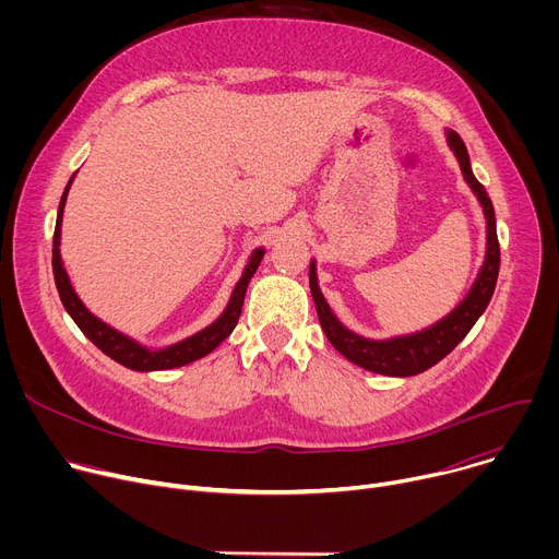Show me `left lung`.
<instances>
[{
    "label": "left lung",
    "mask_w": 559,
    "mask_h": 559,
    "mask_svg": "<svg viewBox=\"0 0 559 559\" xmlns=\"http://www.w3.org/2000/svg\"><path fill=\"white\" fill-rule=\"evenodd\" d=\"M447 139H449L453 154L457 156V164H460V170H462L466 183L471 186L477 201H480V205L485 207V216H487L485 265H483L480 274H477L466 298L449 316H444L442 321L436 323L433 328L418 332V334L397 336V338H389V341L362 338V336L349 332L332 313L325 296L321 294V287H318L313 261L309 265V287H311V296L316 302L318 321H321V328H323L328 341L347 360H352L354 365H358L367 371L405 378V376L423 373L425 369L433 367L447 354H451L455 349V345L471 332V328L475 325L477 318L483 316V311L487 309V305L496 292L498 272H500V243H498V231H496L493 203H491L485 186L477 181L471 173L468 152H466V145L460 139V134L453 130H447Z\"/></svg>",
    "instance_id": "1"
}]
</instances>
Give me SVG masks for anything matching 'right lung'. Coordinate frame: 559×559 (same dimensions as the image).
Instances as JSON below:
<instances>
[{
	"mask_svg": "<svg viewBox=\"0 0 559 559\" xmlns=\"http://www.w3.org/2000/svg\"><path fill=\"white\" fill-rule=\"evenodd\" d=\"M72 179L68 181V186L61 194V201H59V210H57V225H55V236H52V274H55V285H57L59 298H61L66 311L72 316V321L76 323V328L82 330L106 356H110L119 365H123L128 369H134V371L175 369V367L190 365V362L207 356L210 352H214L236 328L238 316H241L243 300H246L248 283L254 276V272L259 270V263H261L265 250L259 248V250L252 252L250 263H248L241 281L236 283L225 311L216 318V321L210 328H205L199 334H194V336H190V338H186L177 345H170L166 349H147V347L139 345L136 341L123 336L121 332L112 330L104 321H99V318L95 313H91L86 309V305L79 300V296L74 294L70 281H68V274L63 270L61 254H59V238H61V214H63V205H66V197H68Z\"/></svg>",
	"mask_w": 559,
	"mask_h": 559,
	"instance_id": "obj_1",
	"label": "right lung"
}]
</instances>
